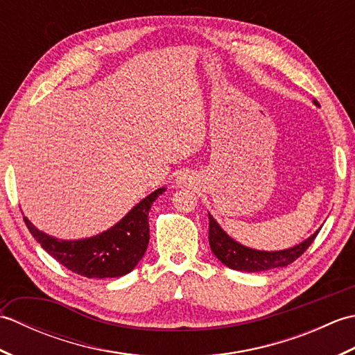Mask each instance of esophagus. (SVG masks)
<instances>
[{"label": "esophagus", "mask_w": 355, "mask_h": 355, "mask_svg": "<svg viewBox=\"0 0 355 355\" xmlns=\"http://www.w3.org/2000/svg\"><path fill=\"white\" fill-rule=\"evenodd\" d=\"M189 180H191V178H189V177H187V175H183V173H182V175H180V177H178V182H180V183H182V184H186L187 182H189Z\"/></svg>", "instance_id": "1"}]
</instances>
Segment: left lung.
I'll return each mask as SVG.
<instances>
[{"mask_svg":"<svg viewBox=\"0 0 355 355\" xmlns=\"http://www.w3.org/2000/svg\"><path fill=\"white\" fill-rule=\"evenodd\" d=\"M319 105L318 101H314ZM319 230L313 236L308 238L304 243L296 247L286 248L281 252H259L244 247L233 241L230 236L225 235V232L218 225V223L209 215V244L214 254L220 259L224 266L232 270L239 271H263L276 267H286L304 254L308 247L313 244V241L318 236Z\"/></svg>","mask_w":355,"mask_h":355,"instance_id":"1","label":"left lung"}]
</instances>
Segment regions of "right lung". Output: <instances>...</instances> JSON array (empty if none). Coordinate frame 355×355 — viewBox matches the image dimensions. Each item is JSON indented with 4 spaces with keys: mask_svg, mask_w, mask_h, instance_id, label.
Segmentation results:
<instances>
[{
    "mask_svg": "<svg viewBox=\"0 0 355 355\" xmlns=\"http://www.w3.org/2000/svg\"><path fill=\"white\" fill-rule=\"evenodd\" d=\"M166 191L157 189L140 201L114 227L94 238L61 241L45 235L24 216L27 229L45 252L84 277H119L134 270L149 243L148 215L153 202Z\"/></svg>",
    "mask_w": 355,
    "mask_h": 355,
    "instance_id": "obj_1",
    "label": "right lung"
}]
</instances>
